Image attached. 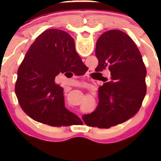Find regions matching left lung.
Instances as JSON below:
<instances>
[{"label":"left lung","mask_w":161,"mask_h":161,"mask_svg":"<svg viewBox=\"0 0 161 161\" xmlns=\"http://www.w3.org/2000/svg\"><path fill=\"white\" fill-rule=\"evenodd\" d=\"M95 55V71L108 69L110 76L98 88L97 108L82 119L88 125L108 129L128 120L141 108L146 94V68L135 42L117 29L99 37Z\"/></svg>","instance_id":"8db88e82"}]
</instances>
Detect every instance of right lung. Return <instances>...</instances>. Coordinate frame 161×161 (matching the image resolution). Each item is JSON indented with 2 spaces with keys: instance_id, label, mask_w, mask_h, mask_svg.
<instances>
[{
  "instance_id": "add662e5",
  "label": "right lung",
  "mask_w": 161,
  "mask_h": 161,
  "mask_svg": "<svg viewBox=\"0 0 161 161\" xmlns=\"http://www.w3.org/2000/svg\"><path fill=\"white\" fill-rule=\"evenodd\" d=\"M80 64L74 40L68 33L60 29L42 32L18 69L15 92L22 109L34 120L51 126L81 123L65 108L64 88L55 82L59 73Z\"/></svg>"
}]
</instances>
